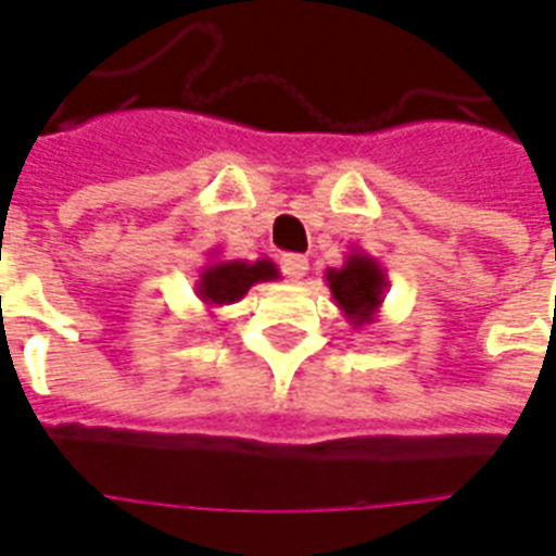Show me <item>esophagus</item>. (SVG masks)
I'll use <instances>...</instances> for the list:
<instances>
[{
  "label": "esophagus",
  "instance_id": "1",
  "mask_svg": "<svg viewBox=\"0 0 556 556\" xmlns=\"http://www.w3.org/2000/svg\"><path fill=\"white\" fill-rule=\"evenodd\" d=\"M279 267H282V274L291 282H300V279L306 277V270H309V258L300 256V253H286V256L279 258Z\"/></svg>",
  "mask_w": 556,
  "mask_h": 556
}]
</instances>
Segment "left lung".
<instances>
[{"label":"left lung","mask_w":556,"mask_h":556,"mask_svg":"<svg viewBox=\"0 0 556 556\" xmlns=\"http://www.w3.org/2000/svg\"><path fill=\"white\" fill-rule=\"evenodd\" d=\"M324 279H327V289H330L341 315L351 320L356 330L371 327L382 309L386 289H389L380 262L368 256L365 250L353 247L351 253L344 256V265L327 267Z\"/></svg>","instance_id":"8db88e82"}]
</instances>
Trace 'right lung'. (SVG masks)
I'll use <instances>...</instances> for the list:
<instances>
[{"instance_id": "right-lung-1", "label": "right lung", "mask_w": 556, "mask_h": 556, "mask_svg": "<svg viewBox=\"0 0 556 556\" xmlns=\"http://www.w3.org/2000/svg\"><path fill=\"white\" fill-rule=\"evenodd\" d=\"M279 279V267L270 258H220L217 250L208 253V265L197 274L194 291L205 309H224L229 303H238L256 282Z\"/></svg>"}]
</instances>
